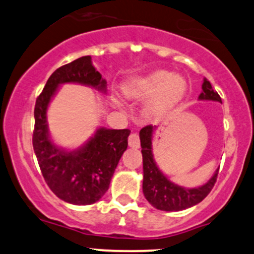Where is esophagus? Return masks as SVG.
Instances as JSON below:
<instances>
[{
	"mask_svg": "<svg viewBox=\"0 0 254 254\" xmlns=\"http://www.w3.org/2000/svg\"><path fill=\"white\" fill-rule=\"evenodd\" d=\"M127 141H129L130 147H132V148H139V144H141V142H139L138 133H135V132L131 133Z\"/></svg>",
	"mask_w": 254,
	"mask_h": 254,
	"instance_id": "esophagus-1",
	"label": "esophagus"
}]
</instances>
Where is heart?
<instances>
[{
  "label": "heart",
  "mask_w": 254,
  "mask_h": 254,
  "mask_svg": "<svg viewBox=\"0 0 254 254\" xmlns=\"http://www.w3.org/2000/svg\"><path fill=\"white\" fill-rule=\"evenodd\" d=\"M185 89V82L178 75L159 70L147 76L137 78L125 88V94L129 98L144 99L155 94L153 105L155 107H164L177 100Z\"/></svg>",
  "instance_id": "b5f03b06"
}]
</instances>
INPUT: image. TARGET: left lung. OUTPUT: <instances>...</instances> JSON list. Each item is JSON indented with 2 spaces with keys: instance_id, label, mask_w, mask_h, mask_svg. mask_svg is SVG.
<instances>
[{
  "instance_id": "8db88e82",
  "label": "left lung",
  "mask_w": 254,
  "mask_h": 254,
  "mask_svg": "<svg viewBox=\"0 0 254 254\" xmlns=\"http://www.w3.org/2000/svg\"><path fill=\"white\" fill-rule=\"evenodd\" d=\"M203 92L200 93V100H214L222 103L216 90L212 89L211 83L204 78L202 84ZM155 127L147 125L139 131L142 157H143V193L144 197L154 208L164 211H180L191 208L210 193L211 189L216 183L218 168L208 183L196 189H185L176 185L168 180L159 170L151 153V138Z\"/></svg>"
}]
</instances>
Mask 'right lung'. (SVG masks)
<instances>
[{"instance_id": "obj_1", "label": "right lung", "mask_w": 254, "mask_h": 254, "mask_svg": "<svg viewBox=\"0 0 254 254\" xmlns=\"http://www.w3.org/2000/svg\"><path fill=\"white\" fill-rule=\"evenodd\" d=\"M90 60V56H83L56 69L34 107L32 143L44 179L58 198L76 205L93 204L106 193L130 135L129 129L101 127L82 148L72 151L61 149L51 142L46 110L60 84L81 83L106 92V81Z\"/></svg>"}]
</instances>
